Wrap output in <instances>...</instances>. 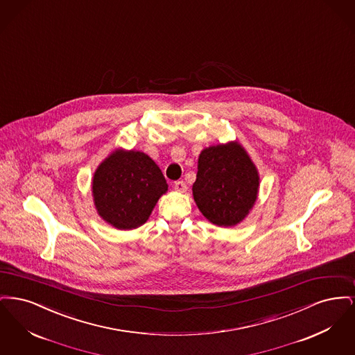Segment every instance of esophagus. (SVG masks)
I'll return each mask as SVG.
<instances>
[{
	"label": "esophagus",
	"mask_w": 355,
	"mask_h": 355,
	"mask_svg": "<svg viewBox=\"0 0 355 355\" xmlns=\"http://www.w3.org/2000/svg\"><path fill=\"white\" fill-rule=\"evenodd\" d=\"M174 190H175V191H178V193H186L187 186H186L184 181H177V182L174 184Z\"/></svg>",
	"instance_id": "esophagus-1"
}]
</instances>
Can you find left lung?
Returning a JSON list of instances; mask_svg holds the SVG:
<instances>
[{"instance_id":"obj_1","label":"left lung","mask_w":355,"mask_h":355,"mask_svg":"<svg viewBox=\"0 0 355 355\" xmlns=\"http://www.w3.org/2000/svg\"><path fill=\"white\" fill-rule=\"evenodd\" d=\"M197 169L193 198L206 220L232 227L249 216L259 191V173L238 141L205 148Z\"/></svg>"}]
</instances>
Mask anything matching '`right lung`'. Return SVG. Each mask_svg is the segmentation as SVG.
I'll list each match as a JSON object with an SVG mask.
<instances>
[{
    "instance_id": "right-lung-1",
    "label": "right lung",
    "mask_w": 355,
    "mask_h": 355,
    "mask_svg": "<svg viewBox=\"0 0 355 355\" xmlns=\"http://www.w3.org/2000/svg\"><path fill=\"white\" fill-rule=\"evenodd\" d=\"M168 184L146 153H110L93 174L92 196L98 216L119 230H133L149 220Z\"/></svg>"
}]
</instances>
